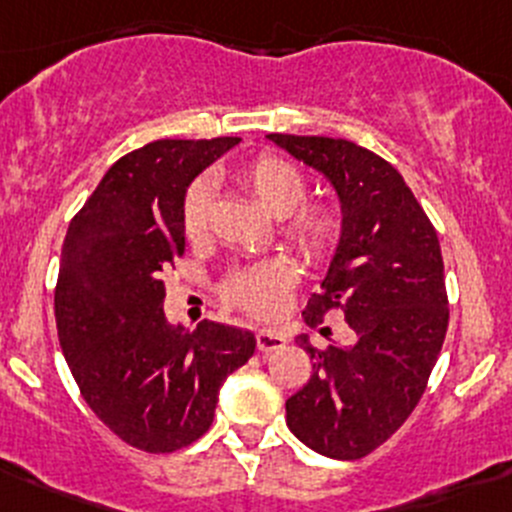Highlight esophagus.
<instances>
[{"instance_id": "34e87169", "label": "esophagus", "mask_w": 512, "mask_h": 512, "mask_svg": "<svg viewBox=\"0 0 512 512\" xmlns=\"http://www.w3.org/2000/svg\"><path fill=\"white\" fill-rule=\"evenodd\" d=\"M286 335L278 333V330H258L256 333V347L261 352H273V350H281L286 345Z\"/></svg>"}]
</instances>
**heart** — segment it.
<instances>
[{"instance_id":"b5f03b06","label":"heart","mask_w":512,"mask_h":512,"mask_svg":"<svg viewBox=\"0 0 512 512\" xmlns=\"http://www.w3.org/2000/svg\"><path fill=\"white\" fill-rule=\"evenodd\" d=\"M236 179L249 189L251 197L273 217H283V234L308 261L328 263L342 239V224L325 204H297L308 192V179L286 157L263 152L236 170ZM209 182L197 179L189 184L182 202V231L187 241H199L207 229ZM298 281L295 266L286 258H271L246 271H236L226 281V300L261 320L278 318Z\"/></svg>"}]
</instances>
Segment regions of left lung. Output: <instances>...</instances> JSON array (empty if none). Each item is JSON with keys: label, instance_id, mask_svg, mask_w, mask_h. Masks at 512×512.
Instances as JSON below:
<instances>
[{"label": "left lung", "instance_id": "left-lung-1", "mask_svg": "<svg viewBox=\"0 0 512 512\" xmlns=\"http://www.w3.org/2000/svg\"><path fill=\"white\" fill-rule=\"evenodd\" d=\"M295 160L323 172L342 207V239L303 318L340 310L352 347L310 352L313 374L286 402L288 429L313 451L355 461L414 412L449 328L439 236L404 177L365 147L320 135L271 133ZM330 330V328H325Z\"/></svg>", "mask_w": 512, "mask_h": 512}]
</instances>
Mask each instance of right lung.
Wrapping results in <instances>:
<instances>
[{
  "instance_id": "add662e5",
  "label": "right lung",
  "mask_w": 512,
  "mask_h": 512,
  "mask_svg": "<svg viewBox=\"0 0 512 512\" xmlns=\"http://www.w3.org/2000/svg\"><path fill=\"white\" fill-rule=\"evenodd\" d=\"M239 138L155 140L120 157L61 251L54 310L63 357L93 414L147 453L184 449L212 426L219 387L249 362V330L165 318L162 271L184 254L189 182Z\"/></svg>"
}]
</instances>
